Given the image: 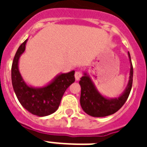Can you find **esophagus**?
<instances>
[{
	"mask_svg": "<svg viewBox=\"0 0 147 147\" xmlns=\"http://www.w3.org/2000/svg\"><path fill=\"white\" fill-rule=\"evenodd\" d=\"M82 76V72L80 71H76V73H75V78H76V80H80V78Z\"/></svg>",
	"mask_w": 147,
	"mask_h": 147,
	"instance_id": "esophagus-1",
	"label": "esophagus"
}]
</instances>
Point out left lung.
Here are the masks:
<instances>
[{"mask_svg":"<svg viewBox=\"0 0 147 147\" xmlns=\"http://www.w3.org/2000/svg\"><path fill=\"white\" fill-rule=\"evenodd\" d=\"M127 54L130 61L129 80L125 90L118 98H111L102 95L97 89L89 74L83 71V76L80 81V105L86 114L94 117H107L115 113L125 103L131 92L133 80V67L129 52Z\"/></svg>","mask_w":147,"mask_h":147,"instance_id":"obj_1","label":"left lung"}]
</instances>
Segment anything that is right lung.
<instances>
[{
  "label": "right lung",
  "mask_w": 147,
  "mask_h": 147,
  "mask_svg": "<svg viewBox=\"0 0 147 147\" xmlns=\"http://www.w3.org/2000/svg\"><path fill=\"white\" fill-rule=\"evenodd\" d=\"M27 39L20 45L11 66V83L15 94L24 109L33 115L45 117L57 110L65 90L75 82V71L58 74L48 84L41 87L28 85L19 70V61L25 51Z\"/></svg>",
  "instance_id": "1"
}]
</instances>
